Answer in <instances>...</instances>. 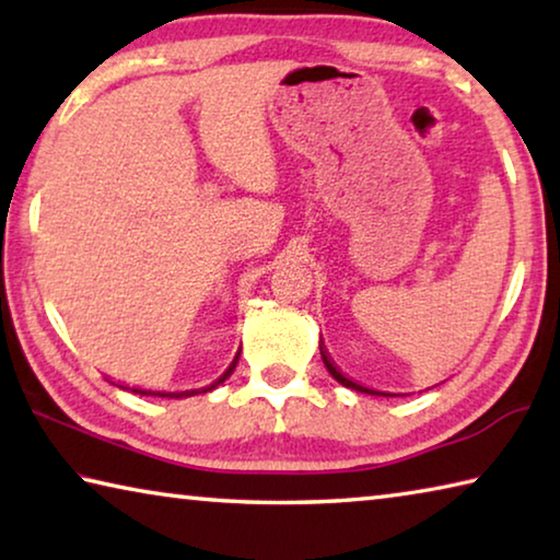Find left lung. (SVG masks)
<instances>
[{
  "label": "left lung",
  "mask_w": 560,
  "mask_h": 560,
  "mask_svg": "<svg viewBox=\"0 0 560 560\" xmlns=\"http://www.w3.org/2000/svg\"><path fill=\"white\" fill-rule=\"evenodd\" d=\"M320 358H324V365L328 368V373L336 377V381L340 383V385H346V387H350V390H358V393H368V395H385V393H377V390H371V387H363V385H358V383H353L350 381V377H346L343 373L338 371V368L334 365V360H330L328 355H326V350H324V346H320Z\"/></svg>",
  "instance_id": "left-lung-1"
}]
</instances>
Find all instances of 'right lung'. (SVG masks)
<instances>
[{"label":"right lung","instance_id":"1","mask_svg":"<svg viewBox=\"0 0 560 560\" xmlns=\"http://www.w3.org/2000/svg\"><path fill=\"white\" fill-rule=\"evenodd\" d=\"M236 360H240V355H236L234 358V363L230 365V368H226V373L220 377V381H217V383H212L210 387H202V390H185V393H153V390H138V387H132V393H140V395H160V397H189V395H197V393H207V390H214V387L217 385H220V383H224L226 381V377H230L232 373H234V368H236Z\"/></svg>","mask_w":560,"mask_h":560}]
</instances>
